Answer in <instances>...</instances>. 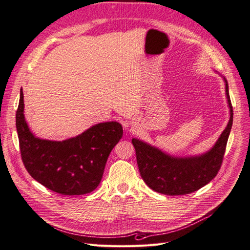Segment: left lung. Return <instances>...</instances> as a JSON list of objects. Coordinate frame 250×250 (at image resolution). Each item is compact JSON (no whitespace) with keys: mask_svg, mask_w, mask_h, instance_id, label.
<instances>
[{"mask_svg":"<svg viewBox=\"0 0 250 250\" xmlns=\"http://www.w3.org/2000/svg\"><path fill=\"white\" fill-rule=\"evenodd\" d=\"M220 76L225 83L229 120L225 129L209 150L197 155L176 156L140 139L133 138L131 140L141 176L153 191L172 196L190 194L208 185L217 175L221 167L233 118L229 83L222 75Z\"/></svg>","mask_w":250,"mask_h":250,"instance_id":"left-lung-1","label":"left lung"}]
</instances>
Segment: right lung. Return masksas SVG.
<instances>
[{"mask_svg": "<svg viewBox=\"0 0 250 250\" xmlns=\"http://www.w3.org/2000/svg\"><path fill=\"white\" fill-rule=\"evenodd\" d=\"M21 88L17 110V130L21 160L27 171L49 190L62 195H83L99 186L109 153L122 139L117 121L98 123L82 133L63 141L37 138L24 115Z\"/></svg>", "mask_w": 250, "mask_h": 250, "instance_id": "right-lung-1", "label": "right lung"}]
</instances>
